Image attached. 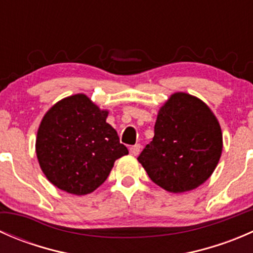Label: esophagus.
I'll return each mask as SVG.
<instances>
[{
    "label": "esophagus",
    "instance_id": "1",
    "mask_svg": "<svg viewBox=\"0 0 253 253\" xmlns=\"http://www.w3.org/2000/svg\"><path fill=\"white\" fill-rule=\"evenodd\" d=\"M139 150H141V144H134L132 147H129V153L132 155H134V157L139 154Z\"/></svg>",
    "mask_w": 253,
    "mask_h": 253
}]
</instances>
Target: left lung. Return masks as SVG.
Returning a JSON list of instances; mask_svg holds the SVG:
<instances>
[{
  "label": "left lung",
  "mask_w": 253,
  "mask_h": 253,
  "mask_svg": "<svg viewBox=\"0 0 253 253\" xmlns=\"http://www.w3.org/2000/svg\"><path fill=\"white\" fill-rule=\"evenodd\" d=\"M223 150L218 120L200 99L175 93L158 114L154 137L137 158L150 180L169 192L202 185Z\"/></svg>",
  "instance_id": "left-lung-1"
}]
</instances>
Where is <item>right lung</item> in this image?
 <instances>
[{
	"mask_svg": "<svg viewBox=\"0 0 253 253\" xmlns=\"http://www.w3.org/2000/svg\"><path fill=\"white\" fill-rule=\"evenodd\" d=\"M84 94L58 101L46 112L38 129L37 155L52 185L82 196L105 182L115 160L128 154L117 132Z\"/></svg>",
	"mask_w": 253,
	"mask_h": 253,
	"instance_id": "obj_1",
	"label": "right lung"
}]
</instances>
